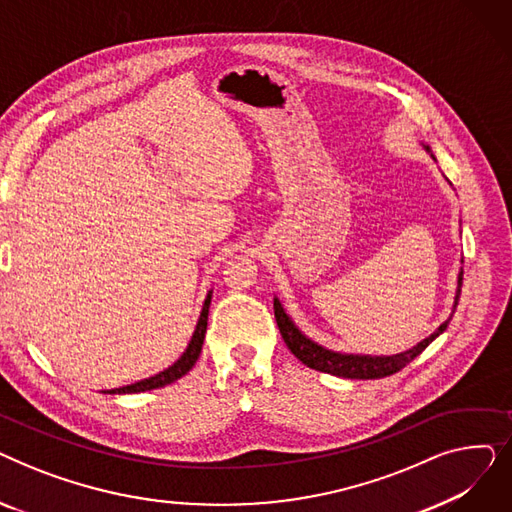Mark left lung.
Masks as SVG:
<instances>
[{
    "label": "left lung",
    "instance_id": "8db88e82",
    "mask_svg": "<svg viewBox=\"0 0 512 512\" xmlns=\"http://www.w3.org/2000/svg\"><path fill=\"white\" fill-rule=\"evenodd\" d=\"M425 151L434 157L432 149L427 145H423ZM436 161V157H434ZM461 286H463V272H459V282H456V294H454V305H452V313L459 305V297H461ZM274 313H276V321L280 334L286 342V346L290 348V353L297 357L301 363H305L311 369L324 371L330 375H338V378H348V380H378V378H386V375H392L396 371H400L407 363H411L417 355H421L425 348L432 344L450 324L452 315L440 324V328L429 334L427 338H423L419 344H415L413 348L405 353L398 355H382V357H371V355H348V353H338V351H330V348L321 346L317 342H313L311 338H307L294 321L288 317V313L284 311L282 303L278 299H274Z\"/></svg>",
    "mask_w": 512,
    "mask_h": 512
}]
</instances>
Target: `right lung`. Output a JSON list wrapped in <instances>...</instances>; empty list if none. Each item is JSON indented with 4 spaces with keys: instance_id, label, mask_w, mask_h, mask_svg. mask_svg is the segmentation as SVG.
<instances>
[{
    "instance_id": "add662e5",
    "label": "right lung",
    "mask_w": 512,
    "mask_h": 512,
    "mask_svg": "<svg viewBox=\"0 0 512 512\" xmlns=\"http://www.w3.org/2000/svg\"><path fill=\"white\" fill-rule=\"evenodd\" d=\"M211 294H213V290L207 292L203 309H201V315H199V321H197V328H195V332H193V336H191V342H188L186 351L180 355V359H178L174 365H170L168 369L151 375V378H147V380L134 382V384H130V386L107 390L105 394H137V392H147V390H155V388H164V386H168V384L180 380L182 375H186L188 371H191L193 365L197 363L199 355H201V348H203V340H205V332H207V315H209V305H211Z\"/></svg>"
}]
</instances>
